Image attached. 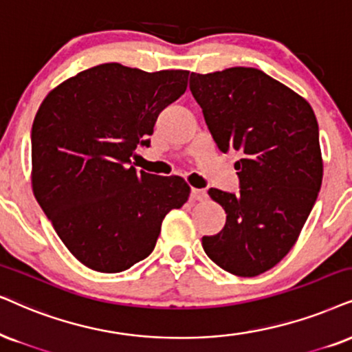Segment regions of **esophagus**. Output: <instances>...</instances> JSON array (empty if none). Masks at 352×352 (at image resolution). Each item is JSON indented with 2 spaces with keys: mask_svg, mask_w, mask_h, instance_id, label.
<instances>
[{
  "mask_svg": "<svg viewBox=\"0 0 352 352\" xmlns=\"http://www.w3.org/2000/svg\"><path fill=\"white\" fill-rule=\"evenodd\" d=\"M190 198L193 199V201H203V199H206V191L199 188H191Z\"/></svg>",
  "mask_w": 352,
  "mask_h": 352,
  "instance_id": "esophagus-1",
  "label": "esophagus"
}]
</instances>
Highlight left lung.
Instances as JSON below:
<instances>
[{
	"label": "left lung",
	"instance_id": "obj_1",
	"mask_svg": "<svg viewBox=\"0 0 352 352\" xmlns=\"http://www.w3.org/2000/svg\"><path fill=\"white\" fill-rule=\"evenodd\" d=\"M190 91L222 153L234 151L239 193L209 188L226 211L224 229L201 239L206 255L252 278L294 247L323 179L318 123L292 89L256 68L191 73Z\"/></svg>",
	"mask_w": 352,
	"mask_h": 352
}]
</instances>
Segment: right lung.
<instances>
[{"instance_id":"right-lung-1","label":"right lung","mask_w":352,"mask_h":352,"mask_svg":"<svg viewBox=\"0 0 352 352\" xmlns=\"http://www.w3.org/2000/svg\"><path fill=\"white\" fill-rule=\"evenodd\" d=\"M188 71L120 63L81 71L48 92L32 124V190L58 237L87 268L120 273L154 250L190 186L131 166Z\"/></svg>"}]
</instances>
